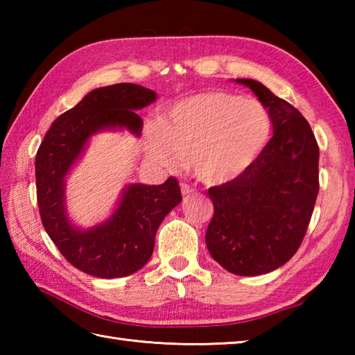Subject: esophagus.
Masks as SVG:
<instances>
[{
    "label": "esophagus",
    "mask_w": 355,
    "mask_h": 355,
    "mask_svg": "<svg viewBox=\"0 0 355 355\" xmlns=\"http://www.w3.org/2000/svg\"><path fill=\"white\" fill-rule=\"evenodd\" d=\"M180 186H182V193L183 195H189V193H192L195 191L193 187L191 184H187V183H182Z\"/></svg>",
    "instance_id": "esophagus-1"
}]
</instances>
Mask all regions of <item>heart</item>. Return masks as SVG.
Listing matches in <instances>:
<instances>
[{
  "label": "heart",
  "mask_w": 355,
  "mask_h": 355,
  "mask_svg": "<svg viewBox=\"0 0 355 355\" xmlns=\"http://www.w3.org/2000/svg\"><path fill=\"white\" fill-rule=\"evenodd\" d=\"M271 116L256 99L209 92L171 107L149 139V154L164 168L186 155L195 177L207 184L238 178L254 163L271 135Z\"/></svg>",
  "instance_id": "obj_1"
}]
</instances>
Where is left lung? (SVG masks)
<instances>
[{"instance_id": "obj_1", "label": "left lung", "mask_w": 355, "mask_h": 355, "mask_svg": "<svg viewBox=\"0 0 355 355\" xmlns=\"http://www.w3.org/2000/svg\"><path fill=\"white\" fill-rule=\"evenodd\" d=\"M236 82L266 105L275 134L245 172L207 191L215 212L206 245L230 273L258 276L284 266L302 244L319 193V146L291 103L258 80Z\"/></svg>"}]
</instances>
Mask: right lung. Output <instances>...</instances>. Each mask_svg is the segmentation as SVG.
<instances>
[{"label":"right lung","instance_id":"obj_1","mask_svg":"<svg viewBox=\"0 0 355 355\" xmlns=\"http://www.w3.org/2000/svg\"><path fill=\"white\" fill-rule=\"evenodd\" d=\"M153 89L116 84L93 89L59 116L36 153V198L45 232L73 267L96 277L132 275L149 261L164 216L182 201L177 178L163 184L128 186L108 221L89 230L74 229L65 212L64 178L88 139L103 128L140 134L143 120L134 110L155 101Z\"/></svg>","mask_w":355,"mask_h":355}]
</instances>
